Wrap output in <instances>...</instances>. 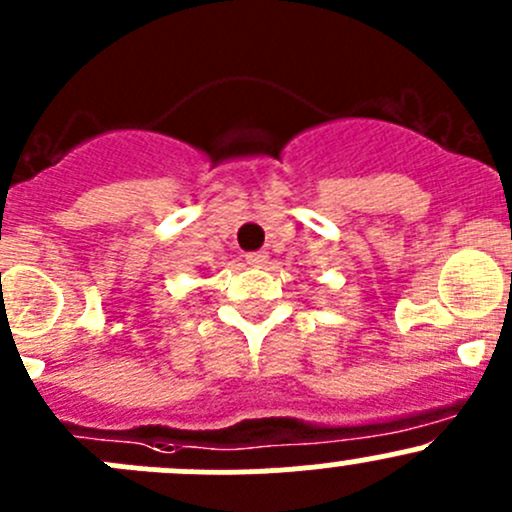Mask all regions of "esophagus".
Returning a JSON list of instances; mask_svg holds the SVG:
<instances>
[{
  "instance_id": "1",
  "label": "esophagus",
  "mask_w": 512,
  "mask_h": 512,
  "mask_svg": "<svg viewBox=\"0 0 512 512\" xmlns=\"http://www.w3.org/2000/svg\"><path fill=\"white\" fill-rule=\"evenodd\" d=\"M245 260H247V265H255V267H260V265H265L267 262V252H250V255H245Z\"/></svg>"
}]
</instances>
